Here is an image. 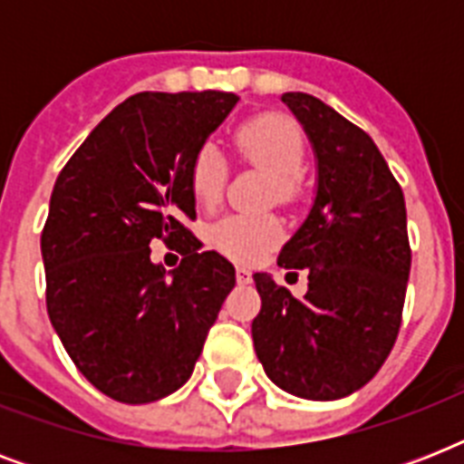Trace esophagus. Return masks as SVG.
<instances>
[{
  "mask_svg": "<svg viewBox=\"0 0 464 464\" xmlns=\"http://www.w3.org/2000/svg\"><path fill=\"white\" fill-rule=\"evenodd\" d=\"M236 279H238V284H250L253 275H250V269L236 267Z\"/></svg>",
  "mask_w": 464,
  "mask_h": 464,
  "instance_id": "34e87169",
  "label": "esophagus"
}]
</instances>
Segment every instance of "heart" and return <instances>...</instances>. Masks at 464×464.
I'll use <instances>...</instances> for the list:
<instances>
[{
  "label": "heart",
  "instance_id": "obj_1",
  "mask_svg": "<svg viewBox=\"0 0 464 464\" xmlns=\"http://www.w3.org/2000/svg\"><path fill=\"white\" fill-rule=\"evenodd\" d=\"M233 147L250 166L272 175V195L279 204H291L298 197V173L305 159V137L301 127L282 112H260L238 125ZM226 160L214 144L197 149L189 163V189L195 202L211 209L224 195ZM211 246L218 253L243 265H253L272 253L284 238V226L276 217H226L211 226Z\"/></svg>",
  "mask_w": 464,
  "mask_h": 464
}]
</instances>
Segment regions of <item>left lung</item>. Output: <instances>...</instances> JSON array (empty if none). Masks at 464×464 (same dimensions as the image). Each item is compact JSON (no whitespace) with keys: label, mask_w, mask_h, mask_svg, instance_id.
Masks as SVG:
<instances>
[{"label":"left lung","mask_w":464,"mask_h":464,"mask_svg":"<svg viewBox=\"0 0 464 464\" xmlns=\"http://www.w3.org/2000/svg\"><path fill=\"white\" fill-rule=\"evenodd\" d=\"M282 101L313 141L317 195L276 262L305 269L308 291L296 298L255 275L262 298L255 352L291 395L339 400L381 371L402 324L411 267L404 195L361 127L308 93Z\"/></svg>","instance_id":"8db88e82"}]
</instances>
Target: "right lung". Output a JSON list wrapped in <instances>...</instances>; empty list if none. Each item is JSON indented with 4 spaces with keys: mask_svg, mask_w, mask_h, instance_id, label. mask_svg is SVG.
<instances>
[{
    "mask_svg": "<svg viewBox=\"0 0 464 464\" xmlns=\"http://www.w3.org/2000/svg\"><path fill=\"white\" fill-rule=\"evenodd\" d=\"M238 96L144 91L105 115L54 182L40 236L47 315L83 378L147 404L192 375L236 284L217 250H199L189 163ZM151 239L183 255L173 280Z\"/></svg>",
    "mask_w": 464,
    "mask_h": 464,
    "instance_id": "add662e5",
    "label": "right lung"
}]
</instances>
